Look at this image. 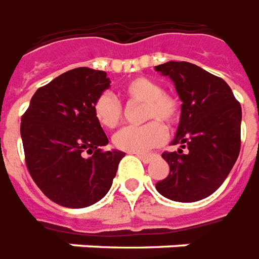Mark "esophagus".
Wrapping results in <instances>:
<instances>
[{
	"mask_svg": "<svg viewBox=\"0 0 259 259\" xmlns=\"http://www.w3.org/2000/svg\"><path fill=\"white\" fill-rule=\"evenodd\" d=\"M144 163H149L153 159V155H146V153H135Z\"/></svg>",
	"mask_w": 259,
	"mask_h": 259,
	"instance_id": "34e87169",
	"label": "esophagus"
}]
</instances>
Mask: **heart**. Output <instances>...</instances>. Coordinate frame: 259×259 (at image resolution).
<instances>
[{"label":"heart","instance_id":"obj_1","mask_svg":"<svg viewBox=\"0 0 259 259\" xmlns=\"http://www.w3.org/2000/svg\"><path fill=\"white\" fill-rule=\"evenodd\" d=\"M122 95L128 103H144L142 118L152 119L141 126H125L113 137V145L117 149L130 153H142L164 142L167 131L163 126L177 124L181 106L177 97L163 92L156 80L137 76L122 86ZM93 114L104 128H115L122 120V106L109 92H103L93 102ZM163 123L162 124L161 122Z\"/></svg>","mask_w":259,"mask_h":259}]
</instances>
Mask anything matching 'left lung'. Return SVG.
<instances>
[{"mask_svg":"<svg viewBox=\"0 0 259 259\" xmlns=\"http://www.w3.org/2000/svg\"><path fill=\"white\" fill-rule=\"evenodd\" d=\"M156 71L170 76L183 102L173 141L181 149L163 152L170 173L156 190L171 201L195 202L213 194L237 160L241 106L225 80L195 64L168 61Z\"/></svg>","mask_w":259,"mask_h":259,"instance_id":"obj_1","label":"left lung"}]
</instances>
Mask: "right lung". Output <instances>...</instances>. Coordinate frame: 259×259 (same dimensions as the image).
I'll use <instances>...</instances> for the list:
<instances>
[{
    "mask_svg": "<svg viewBox=\"0 0 259 259\" xmlns=\"http://www.w3.org/2000/svg\"><path fill=\"white\" fill-rule=\"evenodd\" d=\"M109 85L103 71L75 68L38 88L22 115L27 170L46 197L65 208L100 201L125 155L102 150L109 139L93 114L95 99Z\"/></svg>",
    "mask_w": 259,
    "mask_h": 259,
    "instance_id": "add662e5",
    "label": "right lung"
}]
</instances>
